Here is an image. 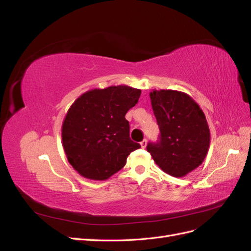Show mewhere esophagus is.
<instances>
[{"instance_id":"34e87169","label":"esophagus","mask_w":251,"mask_h":251,"mask_svg":"<svg viewBox=\"0 0 251 251\" xmlns=\"http://www.w3.org/2000/svg\"><path fill=\"white\" fill-rule=\"evenodd\" d=\"M147 143H148V141L146 140V139H143L141 142H140V146L144 149V148H146L147 147Z\"/></svg>"}]
</instances>
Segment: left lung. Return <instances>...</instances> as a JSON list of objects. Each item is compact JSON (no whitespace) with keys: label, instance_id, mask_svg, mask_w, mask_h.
I'll return each instance as SVG.
<instances>
[{"label":"left lung","instance_id":"1","mask_svg":"<svg viewBox=\"0 0 251 251\" xmlns=\"http://www.w3.org/2000/svg\"><path fill=\"white\" fill-rule=\"evenodd\" d=\"M150 97L160 137L147 150L164 173L184 177L206 157L210 142L206 117L199 104L180 91L153 90Z\"/></svg>","mask_w":251,"mask_h":251}]
</instances>
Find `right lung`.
I'll return each instance as SVG.
<instances>
[{
    "label": "right lung",
    "mask_w": 251,
    "mask_h": 251,
    "mask_svg": "<svg viewBox=\"0 0 251 251\" xmlns=\"http://www.w3.org/2000/svg\"><path fill=\"white\" fill-rule=\"evenodd\" d=\"M140 94L139 89L112 86L90 90L72 103L64 119L62 139L68 161L80 176L107 180L140 148L131 140L125 117Z\"/></svg>",
    "instance_id": "1"
}]
</instances>
